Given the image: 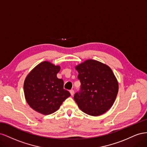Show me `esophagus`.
<instances>
[{
    "label": "esophagus",
    "mask_w": 147,
    "mask_h": 147,
    "mask_svg": "<svg viewBox=\"0 0 147 147\" xmlns=\"http://www.w3.org/2000/svg\"><path fill=\"white\" fill-rule=\"evenodd\" d=\"M70 94H71V96H73L74 94V91L73 90H71L70 91Z\"/></svg>",
    "instance_id": "1"
}]
</instances>
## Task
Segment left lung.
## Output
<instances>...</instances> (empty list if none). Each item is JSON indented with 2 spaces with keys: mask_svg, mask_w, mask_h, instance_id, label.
I'll list each match as a JSON object with an SVG mask.
<instances>
[{
  "mask_svg": "<svg viewBox=\"0 0 147 147\" xmlns=\"http://www.w3.org/2000/svg\"><path fill=\"white\" fill-rule=\"evenodd\" d=\"M80 91L74 100L78 107L91 116L105 113L113 105L118 92V82L109 66L93 59L77 65Z\"/></svg>",
  "mask_w": 147,
  "mask_h": 147,
  "instance_id": "left-lung-1",
  "label": "left lung"
}]
</instances>
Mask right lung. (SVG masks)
I'll return each mask as SVG.
<instances>
[{
    "mask_svg": "<svg viewBox=\"0 0 147 147\" xmlns=\"http://www.w3.org/2000/svg\"><path fill=\"white\" fill-rule=\"evenodd\" d=\"M60 69L59 65L43 61L26 77L24 83L25 99L36 112L45 115L54 113L70 96V92L64 89V81L57 77Z\"/></svg>",
    "mask_w": 147,
    "mask_h": 147,
    "instance_id": "add662e5",
    "label": "right lung"
}]
</instances>
